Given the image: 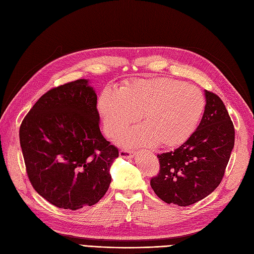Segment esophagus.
<instances>
[{"instance_id": "esophagus-1", "label": "esophagus", "mask_w": 254, "mask_h": 254, "mask_svg": "<svg viewBox=\"0 0 254 254\" xmlns=\"http://www.w3.org/2000/svg\"><path fill=\"white\" fill-rule=\"evenodd\" d=\"M120 157L124 159H131L134 157V152H131L130 150H126V149H122L120 150Z\"/></svg>"}]
</instances>
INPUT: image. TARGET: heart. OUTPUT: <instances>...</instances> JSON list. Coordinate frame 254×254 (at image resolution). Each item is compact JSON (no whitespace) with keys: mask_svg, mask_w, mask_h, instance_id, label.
<instances>
[{"mask_svg":"<svg viewBox=\"0 0 254 254\" xmlns=\"http://www.w3.org/2000/svg\"><path fill=\"white\" fill-rule=\"evenodd\" d=\"M98 111L105 130L114 137L137 120L143 125L130 129L120 141L128 147H177L194 133L204 111L202 92L162 76L135 78L118 92L106 90L99 96Z\"/></svg>","mask_w":254,"mask_h":254,"instance_id":"obj_1","label":"heart"}]
</instances>
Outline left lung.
Listing matches in <instances>:
<instances>
[{"label":"left lung","mask_w":254,"mask_h":254,"mask_svg":"<svg viewBox=\"0 0 254 254\" xmlns=\"http://www.w3.org/2000/svg\"><path fill=\"white\" fill-rule=\"evenodd\" d=\"M205 107L194 133L174 151L158 155L160 173L150 180L156 195L166 203L187 206L216 189L234 146V126L226 106L204 92Z\"/></svg>","instance_id":"8db88e82"}]
</instances>
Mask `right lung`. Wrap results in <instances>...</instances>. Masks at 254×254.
<instances>
[{"instance_id":"obj_1","label":"right lung","mask_w":254,"mask_h":254,"mask_svg":"<svg viewBox=\"0 0 254 254\" xmlns=\"http://www.w3.org/2000/svg\"><path fill=\"white\" fill-rule=\"evenodd\" d=\"M97 95L89 79L54 88L23 120L20 144L30 183L60 209L97 203L111 183L119 150L99 129Z\"/></svg>"}]
</instances>
